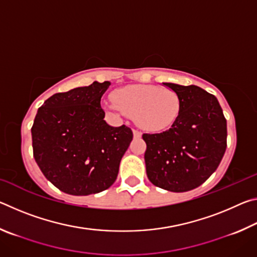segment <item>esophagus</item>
<instances>
[{
    "instance_id": "1",
    "label": "esophagus",
    "mask_w": 257,
    "mask_h": 257,
    "mask_svg": "<svg viewBox=\"0 0 257 257\" xmlns=\"http://www.w3.org/2000/svg\"><path fill=\"white\" fill-rule=\"evenodd\" d=\"M134 137L135 138H141L142 137V133L137 129H134Z\"/></svg>"
}]
</instances>
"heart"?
I'll list each match as a JSON object with an SVG mask.
<instances>
[{
	"mask_svg": "<svg viewBox=\"0 0 257 257\" xmlns=\"http://www.w3.org/2000/svg\"><path fill=\"white\" fill-rule=\"evenodd\" d=\"M108 110L134 116L135 122L150 133L167 130L179 116L181 102L177 93L156 85H130L112 94Z\"/></svg>",
	"mask_w": 257,
	"mask_h": 257,
	"instance_id": "obj_1",
	"label": "heart"
}]
</instances>
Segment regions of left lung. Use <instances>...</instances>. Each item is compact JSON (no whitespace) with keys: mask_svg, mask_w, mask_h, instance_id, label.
Listing matches in <instances>:
<instances>
[{"mask_svg":"<svg viewBox=\"0 0 257 257\" xmlns=\"http://www.w3.org/2000/svg\"><path fill=\"white\" fill-rule=\"evenodd\" d=\"M180 98L179 116L169 130L144 134L146 173L173 193L197 188L216 170L227 149V120L214 95L201 87L163 82Z\"/></svg>","mask_w":257,"mask_h":257,"instance_id":"obj_1","label":"left lung"}]
</instances>
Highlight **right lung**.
<instances>
[{
	"instance_id": "right-lung-1",
	"label": "right lung",
	"mask_w": 257,
	"mask_h": 257,
	"mask_svg": "<svg viewBox=\"0 0 257 257\" xmlns=\"http://www.w3.org/2000/svg\"><path fill=\"white\" fill-rule=\"evenodd\" d=\"M110 81L56 93L38 108L32 128L34 158L56 188L75 196L107 189L133 141L127 125L104 120L101 98Z\"/></svg>"
}]
</instances>
